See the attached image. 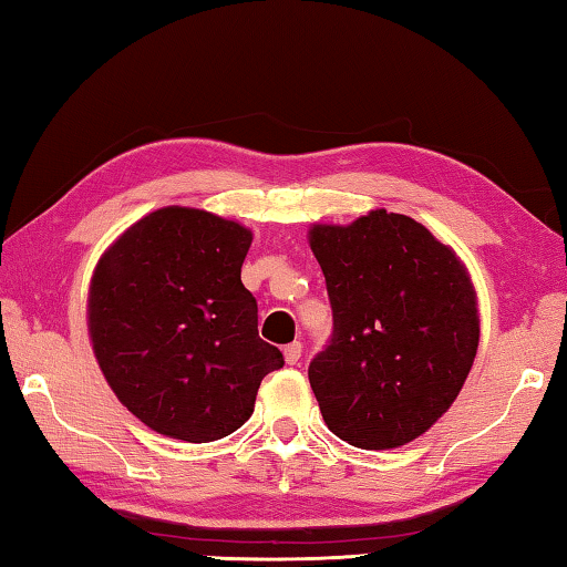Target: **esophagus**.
I'll return each instance as SVG.
<instances>
[{
    "instance_id": "34e87169",
    "label": "esophagus",
    "mask_w": 567,
    "mask_h": 567,
    "mask_svg": "<svg viewBox=\"0 0 567 567\" xmlns=\"http://www.w3.org/2000/svg\"><path fill=\"white\" fill-rule=\"evenodd\" d=\"M282 354H285V362H287V364H297V362H300V358H302V344H300V342L285 344Z\"/></svg>"
}]
</instances>
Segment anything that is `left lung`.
<instances>
[{
    "label": "left lung",
    "mask_w": 567,
    "mask_h": 567,
    "mask_svg": "<svg viewBox=\"0 0 567 567\" xmlns=\"http://www.w3.org/2000/svg\"><path fill=\"white\" fill-rule=\"evenodd\" d=\"M307 239L332 305V340L307 370L324 425L362 450L412 443L453 405L477 354L465 262L388 209L312 225Z\"/></svg>",
    "instance_id": "1"
}]
</instances>
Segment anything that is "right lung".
<instances>
[{
  "label": "right lung",
  "instance_id": "obj_1",
  "mask_svg": "<svg viewBox=\"0 0 567 567\" xmlns=\"http://www.w3.org/2000/svg\"><path fill=\"white\" fill-rule=\"evenodd\" d=\"M252 233L195 207H162L104 249L87 328L114 395L159 435L213 443L243 427L282 352L257 334L239 280Z\"/></svg>",
  "mask_w": 567,
  "mask_h": 567
}]
</instances>
